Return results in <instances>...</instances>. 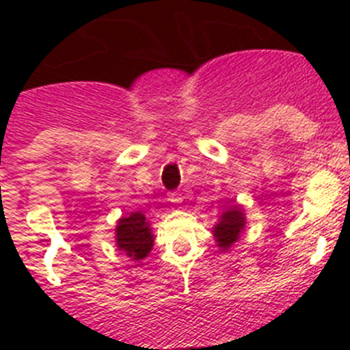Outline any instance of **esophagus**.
Returning a JSON list of instances; mask_svg holds the SVG:
<instances>
[{
	"label": "esophagus",
	"mask_w": 350,
	"mask_h": 350,
	"mask_svg": "<svg viewBox=\"0 0 350 350\" xmlns=\"http://www.w3.org/2000/svg\"><path fill=\"white\" fill-rule=\"evenodd\" d=\"M168 200L172 203H175V205H178V203H182V194L178 191H173V193H170Z\"/></svg>",
	"instance_id": "esophagus-1"
}]
</instances>
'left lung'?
<instances>
[{"mask_svg": "<svg viewBox=\"0 0 350 350\" xmlns=\"http://www.w3.org/2000/svg\"><path fill=\"white\" fill-rule=\"evenodd\" d=\"M243 224H245V217H243V212L238 206H233V208L226 210L222 213L221 222L213 230L215 240H217L219 247L222 250L230 249L237 242L238 234L243 230Z\"/></svg>", "mask_w": 350, "mask_h": 350, "instance_id": "1", "label": "left lung"}]
</instances>
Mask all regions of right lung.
Here are the masks:
<instances>
[{
	"label": "right lung",
	"mask_w": 350,
	"mask_h": 350,
	"mask_svg": "<svg viewBox=\"0 0 350 350\" xmlns=\"http://www.w3.org/2000/svg\"><path fill=\"white\" fill-rule=\"evenodd\" d=\"M116 234L119 250L133 259H144L154 245L150 226L140 212H133L128 217L120 219Z\"/></svg>",
	"instance_id": "obj_1"
}]
</instances>
